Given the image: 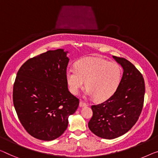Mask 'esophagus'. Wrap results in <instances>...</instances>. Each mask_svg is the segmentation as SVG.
Instances as JSON below:
<instances>
[{
  "instance_id": "34e87169",
  "label": "esophagus",
  "mask_w": 158,
  "mask_h": 158,
  "mask_svg": "<svg viewBox=\"0 0 158 158\" xmlns=\"http://www.w3.org/2000/svg\"><path fill=\"white\" fill-rule=\"evenodd\" d=\"M86 106V103H84V102H82V101H81V102H79V106L80 107H84V106Z\"/></svg>"
}]
</instances>
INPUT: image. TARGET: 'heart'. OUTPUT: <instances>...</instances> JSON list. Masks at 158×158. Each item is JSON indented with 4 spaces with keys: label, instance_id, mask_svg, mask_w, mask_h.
Here are the masks:
<instances>
[{
    "label": "heart",
    "instance_id": "obj_1",
    "mask_svg": "<svg viewBox=\"0 0 158 158\" xmlns=\"http://www.w3.org/2000/svg\"><path fill=\"white\" fill-rule=\"evenodd\" d=\"M121 67L117 63L98 57H87L77 62L74 69L66 72V79L71 92L77 95L85 85V95L97 101L110 98L117 90L122 78Z\"/></svg>",
    "mask_w": 158,
    "mask_h": 158
}]
</instances>
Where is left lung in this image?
I'll return each mask as SVG.
<instances>
[{
	"instance_id": "left-lung-1",
	"label": "left lung",
	"mask_w": 158,
	"mask_h": 158,
	"mask_svg": "<svg viewBox=\"0 0 158 158\" xmlns=\"http://www.w3.org/2000/svg\"><path fill=\"white\" fill-rule=\"evenodd\" d=\"M123 69L114 95L102 103L91 106L93 116L88 123L93 133L104 139L124 135L135 124L142 111L145 96L143 75L126 59L113 56Z\"/></svg>"
}]
</instances>
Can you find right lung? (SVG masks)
<instances>
[{"instance_id": "add662e5", "label": "right lung", "mask_w": 158, "mask_h": 158, "mask_svg": "<svg viewBox=\"0 0 158 158\" xmlns=\"http://www.w3.org/2000/svg\"><path fill=\"white\" fill-rule=\"evenodd\" d=\"M64 49L49 50L30 59L18 70L13 104L21 124L37 139L49 141L62 135L79 99L68 89L69 59Z\"/></svg>"}]
</instances>
